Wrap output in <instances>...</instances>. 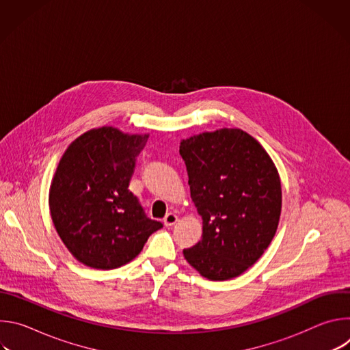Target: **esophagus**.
Masks as SVG:
<instances>
[{"label":"esophagus","mask_w":350,"mask_h":350,"mask_svg":"<svg viewBox=\"0 0 350 350\" xmlns=\"http://www.w3.org/2000/svg\"><path fill=\"white\" fill-rule=\"evenodd\" d=\"M177 220H178V217H177L176 213H167V215L163 217V224H165L166 227H170V226H174V224L177 223Z\"/></svg>","instance_id":"34e87169"}]
</instances>
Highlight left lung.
Here are the masks:
<instances>
[{"label": "left lung", "instance_id": "1", "mask_svg": "<svg viewBox=\"0 0 350 350\" xmlns=\"http://www.w3.org/2000/svg\"><path fill=\"white\" fill-rule=\"evenodd\" d=\"M180 155L202 217V238L184 249V258L211 281L235 278L259 260L275 235L282 206L278 170L241 129L181 139Z\"/></svg>", "mask_w": 350, "mask_h": 350}]
</instances>
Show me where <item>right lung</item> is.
I'll return each mask as SVG.
<instances>
[{"label":"right lung","instance_id":"1","mask_svg":"<svg viewBox=\"0 0 350 350\" xmlns=\"http://www.w3.org/2000/svg\"><path fill=\"white\" fill-rule=\"evenodd\" d=\"M149 134L104 126L79 135L64 152L49 187L55 230L76 260L112 270L139 255L163 224L148 219L129 189Z\"/></svg>","mask_w":350,"mask_h":350}]
</instances>
